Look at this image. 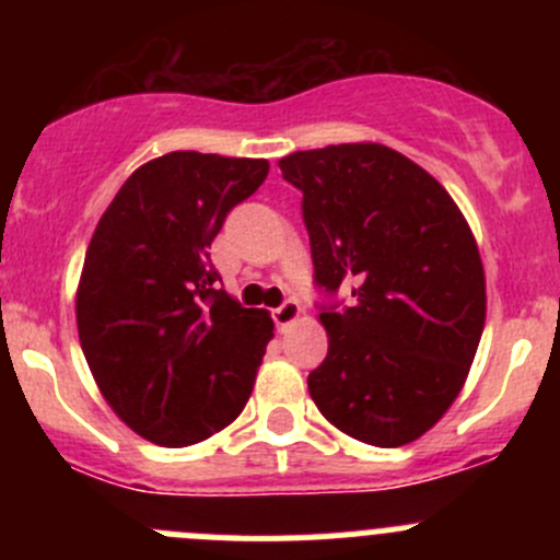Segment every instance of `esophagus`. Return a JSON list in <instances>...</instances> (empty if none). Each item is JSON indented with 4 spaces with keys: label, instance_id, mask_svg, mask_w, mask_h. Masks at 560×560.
Masks as SVG:
<instances>
[{
    "label": "esophagus",
    "instance_id": "1",
    "mask_svg": "<svg viewBox=\"0 0 560 560\" xmlns=\"http://www.w3.org/2000/svg\"><path fill=\"white\" fill-rule=\"evenodd\" d=\"M298 316H301V306H298V301H284L279 308H273V319L279 327L292 325Z\"/></svg>",
    "mask_w": 560,
    "mask_h": 560
}]
</instances>
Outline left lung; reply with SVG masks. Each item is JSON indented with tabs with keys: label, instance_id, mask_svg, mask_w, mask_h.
I'll use <instances>...</instances> for the list:
<instances>
[{
	"label": "left lung",
	"instance_id": "8db88e82",
	"mask_svg": "<svg viewBox=\"0 0 560 560\" xmlns=\"http://www.w3.org/2000/svg\"><path fill=\"white\" fill-rule=\"evenodd\" d=\"M279 167L303 191L316 284L352 290L347 308H322L327 358L308 393L347 436L404 447L453 406L482 338L471 228L431 173L382 143L295 151Z\"/></svg>",
	"mask_w": 560,
	"mask_h": 560
}]
</instances>
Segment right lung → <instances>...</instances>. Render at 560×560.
Wrapping results in <instances>:
<instances>
[{
  "label": "right lung",
  "instance_id": "add662e5",
  "mask_svg": "<svg viewBox=\"0 0 560 560\" xmlns=\"http://www.w3.org/2000/svg\"><path fill=\"white\" fill-rule=\"evenodd\" d=\"M268 160L171 151L124 180L83 259L81 349L118 420L189 447L244 411L273 319L219 290L211 241Z\"/></svg>",
  "mask_w": 560,
  "mask_h": 560
}]
</instances>
